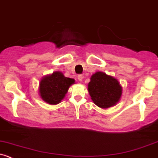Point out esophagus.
<instances>
[{"label": "esophagus", "instance_id": "34e87169", "mask_svg": "<svg viewBox=\"0 0 158 158\" xmlns=\"http://www.w3.org/2000/svg\"><path fill=\"white\" fill-rule=\"evenodd\" d=\"M83 76L82 75H79L78 76V80L79 81V82H82V80H83Z\"/></svg>", "mask_w": 158, "mask_h": 158}]
</instances>
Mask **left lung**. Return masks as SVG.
Wrapping results in <instances>:
<instances>
[{
    "label": "left lung",
    "instance_id": "obj_1",
    "mask_svg": "<svg viewBox=\"0 0 158 158\" xmlns=\"http://www.w3.org/2000/svg\"><path fill=\"white\" fill-rule=\"evenodd\" d=\"M90 79L88 90L96 105L101 108H107L119 101L122 87L117 79L102 72L95 73Z\"/></svg>",
    "mask_w": 158,
    "mask_h": 158
}]
</instances>
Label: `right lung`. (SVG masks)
Segmentation results:
<instances>
[{
    "instance_id": "obj_1",
    "label": "right lung",
    "mask_w": 158,
    "mask_h": 158,
    "mask_svg": "<svg viewBox=\"0 0 158 158\" xmlns=\"http://www.w3.org/2000/svg\"><path fill=\"white\" fill-rule=\"evenodd\" d=\"M74 83L73 79L65 77L60 72H54L41 79L39 83L40 96L49 104H59L65 97L69 86Z\"/></svg>"
}]
</instances>
